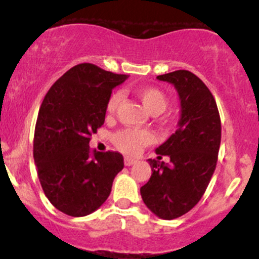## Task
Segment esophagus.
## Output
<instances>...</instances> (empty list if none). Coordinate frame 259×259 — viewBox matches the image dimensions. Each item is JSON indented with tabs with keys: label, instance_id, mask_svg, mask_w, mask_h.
I'll return each mask as SVG.
<instances>
[{
	"label": "esophagus",
	"instance_id": "1",
	"mask_svg": "<svg viewBox=\"0 0 259 259\" xmlns=\"http://www.w3.org/2000/svg\"><path fill=\"white\" fill-rule=\"evenodd\" d=\"M137 161L138 160H135V159H133V158H124V164L126 166H130V165H134V164H137Z\"/></svg>",
	"mask_w": 259,
	"mask_h": 259
}]
</instances>
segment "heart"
Wrapping results in <instances>:
<instances>
[{
	"label": "heart",
	"instance_id": "heart-1",
	"mask_svg": "<svg viewBox=\"0 0 259 259\" xmlns=\"http://www.w3.org/2000/svg\"><path fill=\"white\" fill-rule=\"evenodd\" d=\"M134 93L151 115L164 113L165 109L168 108V98H166L165 93L155 86H140V88L135 89ZM121 99L122 96L120 93L111 94L110 98L106 101V113L109 115L116 113L117 108L121 103ZM111 140H113L114 145L122 153L135 154L143 146L153 142V135L148 130L121 129L114 133Z\"/></svg>",
	"mask_w": 259,
	"mask_h": 259
}]
</instances>
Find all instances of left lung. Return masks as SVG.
<instances>
[{
	"label": "left lung",
	"instance_id": "8db88e82",
	"mask_svg": "<svg viewBox=\"0 0 259 259\" xmlns=\"http://www.w3.org/2000/svg\"><path fill=\"white\" fill-rule=\"evenodd\" d=\"M173 83L180 100L177 132L149 159L151 177L140 188L145 205L161 219H176L195 207L215 170L222 125L217 103L204 82L188 70L159 75ZM163 155L171 158L160 162Z\"/></svg>",
	"mask_w": 259,
	"mask_h": 259
}]
</instances>
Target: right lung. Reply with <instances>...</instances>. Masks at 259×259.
<instances>
[{
    "mask_svg": "<svg viewBox=\"0 0 259 259\" xmlns=\"http://www.w3.org/2000/svg\"><path fill=\"white\" fill-rule=\"evenodd\" d=\"M126 75L79 64L50 88L37 115L33 159L44 193L71 217L93 213L108 199L124 168L117 151H91L89 142L105 121L106 101Z\"/></svg>",
    "mask_w": 259,
    "mask_h": 259,
    "instance_id": "1",
    "label": "right lung"
}]
</instances>
